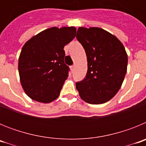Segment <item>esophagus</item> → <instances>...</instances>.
<instances>
[{
	"mask_svg": "<svg viewBox=\"0 0 146 146\" xmlns=\"http://www.w3.org/2000/svg\"><path fill=\"white\" fill-rule=\"evenodd\" d=\"M70 68H71V70H72V72H74V66H71Z\"/></svg>",
	"mask_w": 146,
	"mask_h": 146,
	"instance_id": "34e87169",
	"label": "esophagus"
}]
</instances>
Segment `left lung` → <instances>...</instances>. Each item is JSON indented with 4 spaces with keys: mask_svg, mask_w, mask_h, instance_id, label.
<instances>
[{
    "mask_svg": "<svg viewBox=\"0 0 146 146\" xmlns=\"http://www.w3.org/2000/svg\"><path fill=\"white\" fill-rule=\"evenodd\" d=\"M76 37L88 60L86 77L76 82L80 96L89 104L107 102L119 91L127 71L128 56L123 44L114 35L96 27H80Z\"/></svg>",
    "mask_w": 146,
    "mask_h": 146,
    "instance_id": "left-lung-1",
    "label": "left lung"
}]
</instances>
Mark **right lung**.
<instances>
[{
	"label": "right lung",
	"instance_id": "right-lung-1",
	"mask_svg": "<svg viewBox=\"0 0 146 146\" xmlns=\"http://www.w3.org/2000/svg\"><path fill=\"white\" fill-rule=\"evenodd\" d=\"M75 27L47 28L25 42L20 52L18 70L22 87L31 99L50 103L60 95L68 77L64 46L76 36Z\"/></svg>",
	"mask_w": 146,
	"mask_h": 146
}]
</instances>
